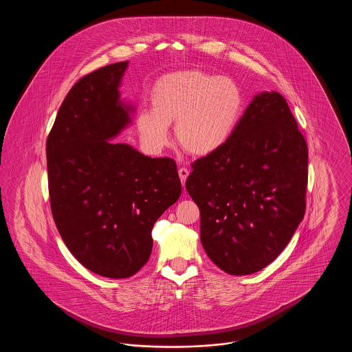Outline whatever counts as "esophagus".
Masks as SVG:
<instances>
[{
    "mask_svg": "<svg viewBox=\"0 0 352 352\" xmlns=\"http://www.w3.org/2000/svg\"><path fill=\"white\" fill-rule=\"evenodd\" d=\"M178 174H179V178H181V182H182V186H184L186 184V179H187V177H188V174H190V171H188V168H181L178 170Z\"/></svg>",
    "mask_w": 352,
    "mask_h": 352,
    "instance_id": "1",
    "label": "esophagus"
}]
</instances>
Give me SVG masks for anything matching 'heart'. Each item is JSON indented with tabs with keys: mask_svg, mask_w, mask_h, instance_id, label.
<instances>
[{
	"mask_svg": "<svg viewBox=\"0 0 352 352\" xmlns=\"http://www.w3.org/2000/svg\"><path fill=\"white\" fill-rule=\"evenodd\" d=\"M151 109L135 116V129L151 151H162L168 142V125L179 146L192 155H208L227 144L234 132L244 98L228 76L201 69H184L160 76L151 89Z\"/></svg>",
	"mask_w": 352,
	"mask_h": 352,
	"instance_id": "b5f03b06",
	"label": "heart"
}]
</instances>
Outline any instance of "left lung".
Returning <instances> with one entry per match:
<instances>
[{"instance_id": "obj_1", "label": "left lung", "mask_w": 352, "mask_h": 352, "mask_svg": "<svg viewBox=\"0 0 352 352\" xmlns=\"http://www.w3.org/2000/svg\"><path fill=\"white\" fill-rule=\"evenodd\" d=\"M307 145L278 92L257 94L224 146L197 160L186 190L207 256L228 274L269 265L306 210Z\"/></svg>"}]
</instances>
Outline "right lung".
Returning <instances> with one entry per match:
<instances>
[{
	"label": "right lung",
	"instance_id": "add662e5",
	"mask_svg": "<svg viewBox=\"0 0 352 352\" xmlns=\"http://www.w3.org/2000/svg\"><path fill=\"white\" fill-rule=\"evenodd\" d=\"M126 68L118 62L75 84L46 144L56 228L83 267L108 278L131 277L148 263L153 226L182 191L174 160L108 141L134 111L120 100Z\"/></svg>",
	"mask_w": 352,
	"mask_h": 352
}]
</instances>
